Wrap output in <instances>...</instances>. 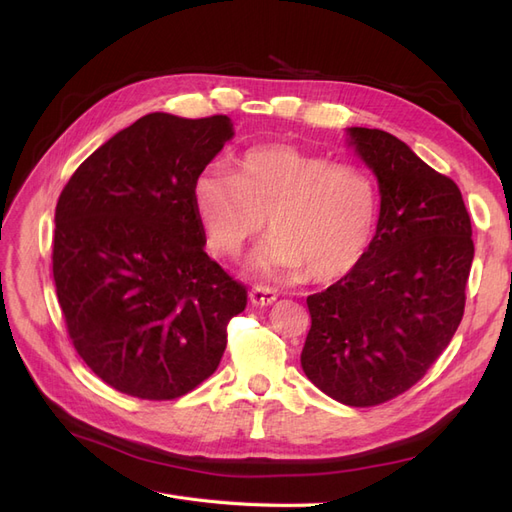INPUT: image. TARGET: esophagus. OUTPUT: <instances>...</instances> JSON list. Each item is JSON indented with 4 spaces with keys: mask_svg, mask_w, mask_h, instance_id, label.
<instances>
[{
    "mask_svg": "<svg viewBox=\"0 0 512 512\" xmlns=\"http://www.w3.org/2000/svg\"><path fill=\"white\" fill-rule=\"evenodd\" d=\"M275 299H277V292L269 286H252L250 290V301L254 305L265 307V305H271Z\"/></svg>",
    "mask_w": 512,
    "mask_h": 512,
    "instance_id": "esophagus-1",
    "label": "esophagus"
}]
</instances>
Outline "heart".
Masks as SVG:
<instances>
[{
  "label": "heart",
  "instance_id": "heart-1",
  "mask_svg": "<svg viewBox=\"0 0 512 512\" xmlns=\"http://www.w3.org/2000/svg\"><path fill=\"white\" fill-rule=\"evenodd\" d=\"M196 218L207 247L237 258L265 218L273 232L254 256L265 273H299L333 282L365 258L378 228V190L363 168L290 143L245 149L235 173L200 170L192 185Z\"/></svg>",
  "mask_w": 512,
  "mask_h": 512
}]
</instances>
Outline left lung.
<instances>
[{
  "instance_id": "obj_1",
  "label": "left lung",
  "mask_w": 512,
  "mask_h": 512,
  "mask_svg": "<svg viewBox=\"0 0 512 512\" xmlns=\"http://www.w3.org/2000/svg\"><path fill=\"white\" fill-rule=\"evenodd\" d=\"M380 185V220L365 258L309 294L305 376L354 408L406 393L436 363L463 318L474 241L457 183L397 136L350 128Z\"/></svg>"
}]
</instances>
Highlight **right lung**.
Returning a JSON list of instances; mask_svg holds the SVG:
<instances>
[{
  "instance_id": "obj_1",
  "label": "right lung",
  "mask_w": 512,
  "mask_h": 512,
  "mask_svg": "<svg viewBox=\"0 0 512 512\" xmlns=\"http://www.w3.org/2000/svg\"><path fill=\"white\" fill-rule=\"evenodd\" d=\"M226 115L151 113L74 170L55 207L53 277L72 346L119 393L166 401L218 369L247 290L205 252L192 185Z\"/></svg>"
}]
</instances>
